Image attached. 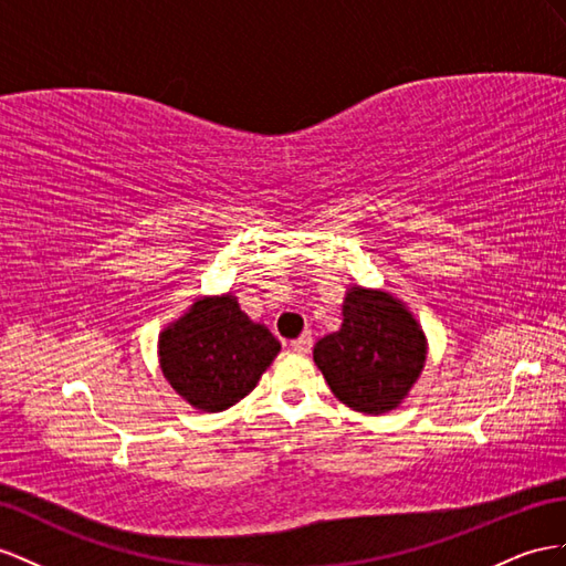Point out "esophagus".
Returning a JSON list of instances; mask_svg holds the SVG:
<instances>
[{"label": "esophagus", "instance_id": "1", "mask_svg": "<svg viewBox=\"0 0 566 566\" xmlns=\"http://www.w3.org/2000/svg\"><path fill=\"white\" fill-rule=\"evenodd\" d=\"M311 346H313L311 332H303V335H301L298 339H294V342H292V352H296V354H308V352H311Z\"/></svg>", "mask_w": 566, "mask_h": 566}]
</instances>
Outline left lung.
Segmentation results:
<instances>
[{
  "mask_svg": "<svg viewBox=\"0 0 566 566\" xmlns=\"http://www.w3.org/2000/svg\"><path fill=\"white\" fill-rule=\"evenodd\" d=\"M342 315V327L313 349L332 395L370 416L397 409L426 366L421 325L399 298L364 286L346 292Z\"/></svg>",
  "mask_w": 566,
  "mask_h": 566,
  "instance_id": "left-lung-1",
  "label": "left lung"
}]
</instances>
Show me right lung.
I'll list each match as a JSON object with an SVG mask.
<instances>
[{"label": "right lung", "mask_w": 566, "mask_h": 566, "mask_svg": "<svg viewBox=\"0 0 566 566\" xmlns=\"http://www.w3.org/2000/svg\"><path fill=\"white\" fill-rule=\"evenodd\" d=\"M159 368L193 409L217 413L253 392L280 342L239 308L237 296H200L159 332Z\"/></svg>", "instance_id": "right-lung-1"}]
</instances>
